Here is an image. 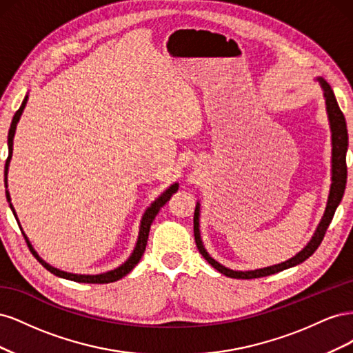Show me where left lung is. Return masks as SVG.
<instances>
[{"label":"left lung","instance_id":"left-lung-1","mask_svg":"<svg viewBox=\"0 0 353 353\" xmlns=\"http://www.w3.org/2000/svg\"><path fill=\"white\" fill-rule=\"evenodd\" d=\"M319 87L323 90V95L325 100V110H327V117H328V123H330V131H331V185H330V194L327 199V206L324 210V215L319 221L318 227L314 232V236L311 240L307 241L305 248L296 253L293 258L287 259L281 263H275L271 266H265V268H258V270H252V271H236V270H230L227 266H223L218 261H215L212 256L208 253L201 241L200 236V201H197L196 210H194V240L197 244V249L201 253L203 258H205L213 268L219 271L221 274L230 276V279H241V280H250V279H259V276H266V275H272L280 271H284L287 268H292V266H296L299 263H302L306 261L309 256H311L316 249L318 245L321 244L324 234L330 225L331 219L334 216V212L337 206L340 205L341 197L345 194V188H346V178H347V168H346V152H347V144H349V137H347V126H346V119L343 113H341L336 95L331 90L330 83L318 77L315 79Z\"/></svg>","mask_w":353,"mask_h":353}]
</instances>
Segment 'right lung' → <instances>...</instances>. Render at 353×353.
<instances>
[{"label": "right lung", "instance_id": "right-lung-1", "mask_svg": "<svg viewBox=\"0 0 353 353\" xmlns=\"http://www.w3.org/2000/svg\"><path fill=\"white\" fill-rule=\"evenodd\" d=\"M28 94L25 95V99L22 101V105H20L19 110L16 112V114L13 116V121H12V125H10V130H8V137H7V145H8V157H7V162H6V168H4V185H6V197H7V201H8V206L10 209H12L13 215L19 223L20 227V231H22L23 237L26 240V243L29 244V248L32 249V252H34L35 258L42 263V266L44 268H47L51 274H54L57 276H60V279H66V280H70V281H77V283H88V284H105V283H113V281H117L123 279V276L126 274H130L134 268L135 265L140 262L141 256L145 250V245H147V240H148V232H150V227L152 223L156 218V215L159 213V210L162 209L166 201L172 197L174 193H176L178 191V187L179 184L178 183H174L172 185H169L162 194H160L156 200L152 201V205L148 206L144 212V215L141 218V222H140V231H138V239H137V243H135V248L132 250V253L130 254V258H128L122 265L117 266V268L114 270H110L108 272H101V274H94V275H90V274H73V272H68V271H61L59 268H56V266L50 265L48 262H46L44 259L41 258V256L37 253V250L34 249V245L30 244L28 236L25 234L22 225H20L19 222V218H17V213L12 205V197H10V193H8V183H7V175H8V166H10V160H12V156H13V140H14V134H16V126L20 121V116H22L25 108H26V103H28Z\"/></svg>", "mask_w": 353, "mask_h": 353}]
</instances>
